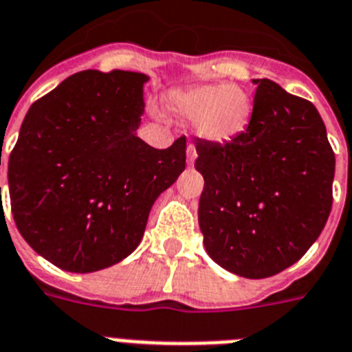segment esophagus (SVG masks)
I'll list each match as a JSON object with an SVG mask.
<instances>
[{
	"mask_svg": "<svg viewBox=\"0 0 352 352\" xmlns=\"http://www.w3.org/2000/svg\"><path fill=\"white\" fill-rule=\"evenodd\" d=\"M186 153H188V164H193L195 159H197V150L193 148V146H188V150H186Z\"/></svg>",
	"mask_w": 352,
	"mask_h": 352,
	"instance_id": "34e87169",
	"label": "esophagus"
}]
</instances>
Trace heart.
Segmentation results:
<instances>
[{"mask_svg":"<svg viewBox=\"0 0 352 352\" xmlns=\"http://www.w3.org/2000/svg\"><path fill=\"white\" fill-rule=\"evenodd\" d=\"M171 109L193 120L195 135L204 143L226 144L247 131L252 98L238 84H204L177 93Z\"/></svg>","mask_w":352,"mask_h":352,"instance_id":"obj_1","label":"heart"}]
</instances>
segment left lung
<instances>
[{"instance_id":"1","label":"left lung","mask_w":352,"mask_h":352,"mask_svg":"<svg viewBox=\"0 0 352 352\" xmlns=\"http://www.w3.org/2000/svg\"><path fill=\"white\" fill-rule=\"evenodd\" d=\"M256 84L247 131L226 144L197 141L199 226L209 258L247 279L302 258L333 206L335 153L308 100L268 78Z\"/></svg>"}]
</instances>
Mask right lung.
Here are the masks:
<instances>
[{
	"instance_id": "add662e5",
	"label": "right lung",
	"mask_w": 352,
	"mask_h": 352,
	"mask_svg": "<svg viewBox=\"0 0 352 352\" xmlns=\"http://www.w3.org/2000/svg\"><path fill=\"white\" fill-rule=\"evenodd\" d=\"M134 71H82L32 105L8 159L14 221L55 267L103 270L131 256L150 209L186 168V138L157 150L138 138Z\"/></svg>"
}]
</instances>
